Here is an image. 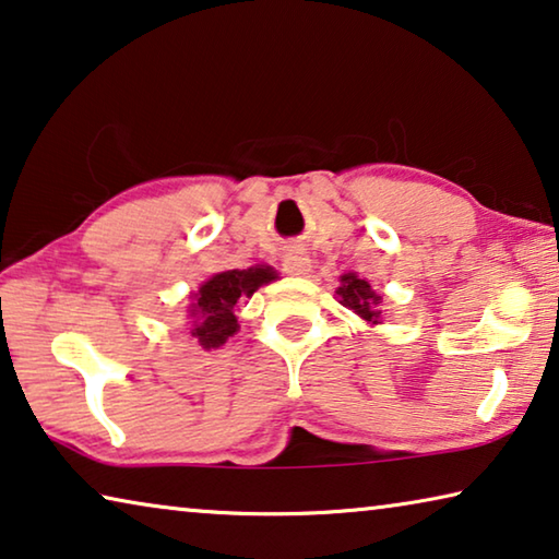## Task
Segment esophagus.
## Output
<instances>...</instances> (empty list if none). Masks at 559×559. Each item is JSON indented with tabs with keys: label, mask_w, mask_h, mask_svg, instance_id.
<instances>
[{
	"label": "esophagus",
	"mask_w": 559,
	"mask_h": 559,
	"mask_svg": "<svg viewBox=\"0 0 559 559\" xmlns=\"http://www.w3.org/2000/svg\"><path fill=\"white\" fill-rule=\"evenodd\" d=\"M311 269V259H308L304 251H288L283 255V271H286L288 276H308Z\"/></svg>",
	"instance_id": "1"
}]
</instances>
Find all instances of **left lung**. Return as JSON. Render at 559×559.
Returning a JSON list of instances; mask_svg holds the SVG:
<instances>
[{"mask_svg": "<svg viewBox=\"0 0 559 559\" xmlns=\"http://www.w3.org/2000/svg\"><path fill=\"white\" fill-rule=\"evenodd\" d=\"M335 294H338L341 304L345 308H350L356 316H360L362 321L373 325L380 323V304H383V298L370 288V283L366 278H358L356 273H345V276H341V288L335 290Z\"/></svg>", "mask_w": 559, "mask_h": 559, "instance_id": "obj_1", "label": "left lung"}]
</instances>
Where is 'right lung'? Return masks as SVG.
<instances>
[{
	"instance_id": "1",
	"label": "right lung",
	"mask_w": 559,
	"mask_h": 559,
	"mask_svg": "<svg viewBox=\"0 0 559 559\" xmlns=\"http://www.w3.org/2000/svg\"><path fill=\"white\" fill-rule=\"evenodd\" d=\"M278 273L271 265H251V269H234L211 276L201 283L199 294H193L189 316L193 318L191 335L201 348H221L238 331L236 304L251 298L265 283L276 281Z\"/></svg>"
}]
</instances>
